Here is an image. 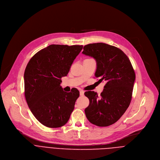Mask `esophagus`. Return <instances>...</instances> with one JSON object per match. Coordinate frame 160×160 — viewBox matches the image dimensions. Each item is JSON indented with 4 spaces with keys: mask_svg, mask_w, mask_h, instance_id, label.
Instances as JSON below:
<instances>
[{
    "mask_svg": "<svg viewBox=\"0 0 160 160\" xmlns=\"http://www.w3.org/2000/svg\"><path fill=\"white\" fill-rule=\"evenodd\" d=\"M80 94L81 96H83L84 95V91L80 90Z\"/></svg>",
    "mask_w": 160,
    "mask_h": 160,
    "instance_id": "34e87169",
    "label": "esophagus"
}]
</instances>
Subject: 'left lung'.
Here are the masks:
<instances>
[{"label":"left lung","instance_id":"1","mask_svg":"<svg viewBox=\"0 0 160 160\" xmlns=\"http://www.w3.org/2000/svg\"><path fill=\"white\" fill-rule=\"evenodd\" d=\"M82 53L96 59L95 76L100 82L106 81L101 97L94 91L85 92L89 99L86 117L95 125L109 126L122 117L130 105L135 79L133 68L121 49L104 43L86 45Z\"/></svg>","mask_w":160,"mask_h":160}]
</instances>
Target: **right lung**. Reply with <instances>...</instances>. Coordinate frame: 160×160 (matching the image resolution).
Masks as SVG:
<instances>
[{"mask_svg": "<svg viewBox=\"0 0 160 160\" xmlns=\"http://www.w3.org/2000/svg\"><path fill=\"white\" fill-rule=\"evenodd\" d=\"M83 48L82 45H49L29 61L24 73L25 96L36 119L45 127L58 128L69 120L79 91L66 92L60 84Z\"/></svg>", "mask_w": 160, "mask_h": 160, "instance_id": "obj_1", "label": "right lung"}]
</instances>
